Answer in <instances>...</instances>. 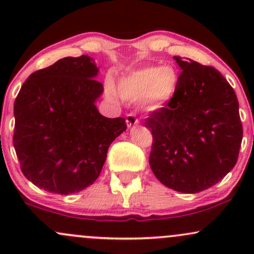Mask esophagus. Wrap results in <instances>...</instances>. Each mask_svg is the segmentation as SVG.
I'll use <instances>...</instances> for the list:
<instances>
[{
  "label": "esophagus",
  "mask_w": 254,
  "mask_h": 254,
  "mask_svg": "<svg viewBox=\"0 0 254 254\" xmlns=\"http://www.w3.org/2000/svg\"><path fill=\"white\" fill-rule=\"evenodd\" d=\"M138 123H139L138 118H137L136 116L133 115V113H127V127H133V125H136V124H138Z\"/></svg>",
  "instance_id": "34e87169"
}]
</instances>
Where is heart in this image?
<instances>
[{
    "instance_id": "obj_1",
    "label": "heart",
    "mask_w": 254,
    "mask_h": 254,
    "mask_svg": "<svg viewBox=\"0 0 254 254\" xmlns=\"http://www.w3.org/2000/svg\"><path fill=\"white\" fill-rule=\"evenodd\" d=\"M178 83L179 72L172 65L145 66L132 71L118 84L119 94L129 100H144L151 107H159L173 97ZM106 94L110 99L117 98L112 84H107Z\"/></svg>"
}]
</instances>
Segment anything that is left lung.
Returning a JSON list of instances; mask_svg holds the SVG:
<instances>
[{
    "mask_svg": "<svg viewBox=\"0 0 254 254\" xmlns=\"http://www.w3.org/2000/svg\"><path fill=\"white\" fill-rule=\"evenodd\" d=\"M183 71L173 97L150 113L149 165L167 188L197 193L234 167L243 124L234 89L214 66L174 57Z\"/></svg>",
    "mask_w": 254,
    "mask_h": 254,
    "instance_id": "left-lung-1",
    "label": "left lung"
}]
</instances>
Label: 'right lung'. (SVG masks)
Here are the masks:
<instances>
[{
    "mask_svg": "<svg viewBox=\"0 0 254 254\" xmlns=\"http://www.w3.org/2000/svg\"><path fill=\"white\" fill-rule=\"evenodd\" d=\"M87 55L65 57L30 75L14 103L13 143L24 176L43 190L69 194L98 179L110 144L127 130L95 100L103 83Z\"/></svg>",
    "mask_w": 254,
    "mask_h": 254,
    "instance_id": "right-lung-1",
    "label": "right lung"
}]
</instances>
